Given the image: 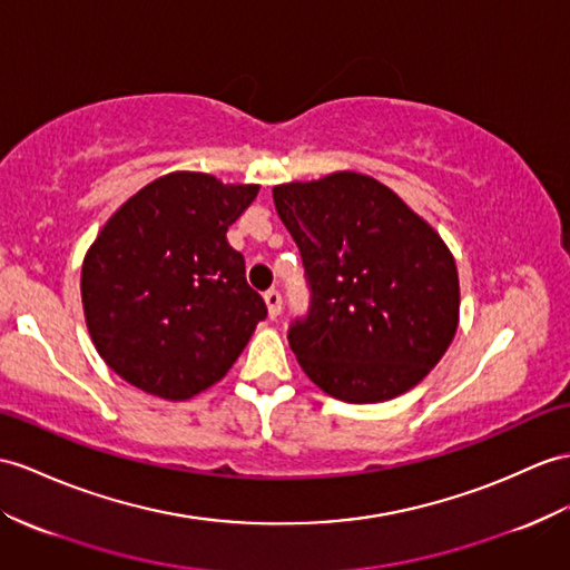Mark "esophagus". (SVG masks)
<instances>
[{"instance_id": "esophagus-1", "label": "esophagus", "mask_w": 570, "mask_h": 570, "mask_svg": "<svg viewBox=\"0 0 570 570\" xmlns=\"http://www.w3.org/2000/svg\"><path fill=\"white\" fill-rule=\"evenodd\" d=\"M263 299H266V304H268V314H271V318H275L277 314H281V309H283V295L277 293L275 287L266 289V295H263Z\"/></svg>"}]
</instances>
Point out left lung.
<instances>
[{
	"mask_svg": "<svg viewBox=\"0 0 570 570\" xmlns=\"http://www.w3.org/2000/svg\"><path fill=\"white\" fill-rule=\"evenodd\" d=\"M273 200L309 287L307 314L287 328L302 370L348 404L409 392L454 338L450 248L394 190L355 171L275 186Z\"/></svg>",
	"mask_w": 570,
	"mask_h": 570,
	"instance_id": "1",
	"label": "left lung"
}]
</instances>
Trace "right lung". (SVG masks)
Here are the masks:
<instances>
[{"label": "right lung", "instance_id": "obj_1", "mask_svg": "<svg viewBox=\"0 0 570 570\" xmlns=\"http://www.w3.org/2000/svg\"><path fill=\"white\" fill-rule=\"evenodd\" d=\"M256 193L180 171L106 222L81 266V302L96 351L125 382L184 401L242 355L268 307L227 229Z\"/></svg>", "mask_w": 570, "mask_h": 570}]
</instances>
